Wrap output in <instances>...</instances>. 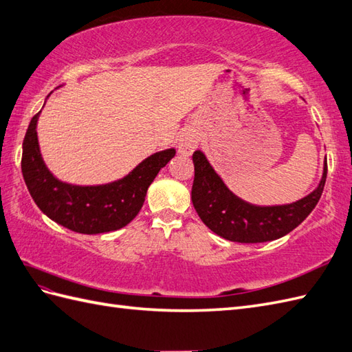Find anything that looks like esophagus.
<instances>
[{"instance_id":"1","label":"esophagus","mask_w":352,"mask_h":352,"mask_svg":"<svg viewBox=\"0 0 352 352\" xmlns=\"http://www.w3.org/2000/svg\"><path fill=\"white\" fill-rule=\"evenodd\" d=\"M199 144V133H197L194 128H186L184 133L179 137L177 148L182 155H191L194 149Z\"/></svg>"}]
</instances>
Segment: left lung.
Returning a JSON list of instances; mask_svg holds the SVG:
<instances>
[{
    "label": "left lung",
    "mask_w": 352,
    "mask_h": 352,
    "mask_svg": "<svg viewBox=\"0 0 352 352\" xmlns=\"http://www.w3.org/2000/svg\"><path fill=\"white\" fill-rule=\"evenodd\" d=\"M192 162L191 200L195 212L213 233L239 243L276 241L293 231L315 209L327 177V161H324L320 185L305 199L289 204L256 206L231 192L201 151L192 153Z\"/></svg>",
    "instance_id": "obj_1"
}]
</instances>
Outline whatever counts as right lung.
Returning <instances> with one entry per match:
<instances>
[{"label":"right lung","instance_id":"right-lung-1","mask_svg":"<svg viewBox=\"0 0 352 352\" xmlns=\"http://www.w3.org/2000/svg\"><path fill=\"white\" fill-rule=\"evenodd\" d=\"M38 116L40 111L31 119L23 139V181L38 209L59 226L76 233L100 234L130 224L140 212L148 188L158 171L176 153L173 148L153 153L115 182L72 185L56 179L41 158L37 137Z\"/></svg>","mask_w":352,"mask_h":352}]
</instances>
